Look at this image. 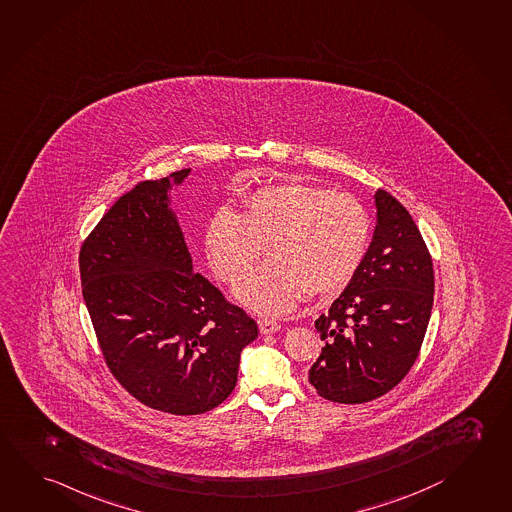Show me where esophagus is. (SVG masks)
<instances>
[{
    "instance_id": "obj_1",
    "label": "esophagus",
    "mask_w": 512,
    "mask_h": 512,
    "mask_svg": "<svg viewBox=\"0 0 512 512\" xmlns=\"http://www.w3.org/2000/svg\"><path fill=\"white\" fill-rule=\"evenodd\" d=\"M279 328H281V325L276 319H270V317L260 319L261 334H274V332H278Z\"/></svg>"
}]
</instances>
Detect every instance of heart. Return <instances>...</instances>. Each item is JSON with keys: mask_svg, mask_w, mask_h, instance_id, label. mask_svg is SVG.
Returning a JSON list of instances; mask_svg holds the SVG:
<instances>
[{"mask_svg": "<svg viewBox=\"0 0 512 512\" xmlns=\"http://www.w3.org/2000/svg\"><path fill=\"white\" fill-rule=\"evenodd\" d=\"M370 233V216L355 196L289 182L252 193L243 213L216 211L205 227V256L223 283L236 285L269 245L272 261L252 272L236 296L254 310L285 314L307 292H341L363 263Z\"/></svg>", "mask_w": 512, "mask_h": 512, "instance_id": "b5f03b06", "label": "heart"}]
</instances>
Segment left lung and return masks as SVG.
Instances as JSON below:
<instances>
[{"label":"left lung","instance_id":"obj_1","mask_svg":"<svg viewBox=\"0 0 512 512\" xmlns=\"http://www.w3.org/2000/svg\"><path fill=\"white\" fill-rule=\"evenodd\" d=\"M375 207L377 227L361 267L316 321L325 346L308 381L339 404L377 399L406 377L433 308V260L417 223L384 189Z\"/></svg>","mask_w":512,"mask_h":512}]
</instances>
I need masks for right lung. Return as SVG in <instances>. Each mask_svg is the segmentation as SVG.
<instances>
[{
	"instance_id": "add662e5",
	"label": "right lung",
	"mask_w": 512,
	"mask_h": 512,
	"mask_svg": "<svg viewBox=\"0 0 512 512\" xmlns=\"http://www.w3.org/2000/svg\"><path fill=\"white\" fill-rule=\"evenodd\" d=\"M191 169L142 180L81 245L86 308L104 361L148 408L200 415L238 381L240 354L258 325L193 272L168 191Z\"/></svg>"
}]
</instances>
